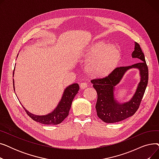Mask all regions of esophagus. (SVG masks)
Masks as SVG:
<instances>
[{
  "label": "esophagus",
  "instance_id": "esophagus-1",
  "mask_svg": "<svg viewBox=\"0 0 159 159\" xmlns=\"http://www.w3.org/2000/svg\"><path fill=\"white\" fill-rule=\"evenodd\" d=\"M87 86H88V84H86V82H82L81 84H80V88H81V89H84L86 88H87Z\"/></svg>",
  "mask_w": 159,
  "mask_h": 159
}]
</instances>
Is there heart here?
I'll use <instances>...</instances> for the list:
<instances>
[{
    "instance_id": "heart-1",
    "label": "heart",
    "mask_w": 159,
    "mask_h": 159,
    "mask_svg": "<svg viewBox=\"0 0 159 159\" xmlns=\"http://www.w3.org/2000/svg\"><path fill=\"white\" fill-rule=\"evenodd\" d=\"M120 55L119 49L116 46L110 45L104 41L97 42L89 46L84 55L86 59L89 60L86 70L93 75L107 73L118 63Z\"/></svg>"
}]
</instances>
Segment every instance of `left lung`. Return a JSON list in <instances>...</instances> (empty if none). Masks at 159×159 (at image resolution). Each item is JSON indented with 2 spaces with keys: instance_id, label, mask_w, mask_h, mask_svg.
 <instances>
[{
  "instance_id": "left-lung-1",
  "label": "left lung",
  "mask_w": 159,
  "mask_h": 159,
  "mask_svg": "<svg viewBox=\"0 0 159 159\" xmlns=\"http://www.w3.org/2000/svg\"><path fill=\"white\" fill-rule=\"evenodd\" d=\"M133 58H137L140 62L129 66L118 67L106 77L91 80L97 93L95 106L97 116L106 123H114L126 119L135 114L139 109L148 82V68L144 55L140 45L135 43ZM130 69H138L140 74V82L136 92L128 102L120 103L114 98L115 86L121 80L125 72Z\"/></svg>"
}]
</instances>
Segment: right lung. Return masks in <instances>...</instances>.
Masks as SVG:
<instances>
[{
	"instance_id": "right-lung-1",
	"label": "right lung",
	"mask_w": 159,
	"mask_h": 159,
	"mask_svg": "<svg viewBox=\"0 0 159 159\" xmlns=\"http://www.w3.org/2000/svg\"><path fill=\"white\" fill-rule=\"evenodd\" d=\"M14 71L13 73V77H14ZM13 84L14 91H15L14 79H13ZM79 90V86L77 83H75V84H72L66 87L64 91L60 102H58L54 110L45 115H36L33 114L28 111L22 105V106L26 113L33 120L47 125L58 124L61 123L68 116L72 101L75 95L77 94Z\"/></svg>"
}]
</instances>
